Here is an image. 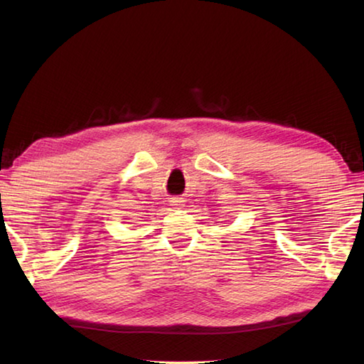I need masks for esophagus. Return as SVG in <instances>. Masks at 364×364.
<instances>
[{"mask_svg": "<svg viewBox=\"0 0 364 364\" xmlns=\"http://www.w3.org/2000/svg\"><path fill=\"white\" fill-rule=\"evenodd\" d=\"M170 203H172L173 206H181L183 205V200L178 198V197H173L172 200H170Z\"/></svg>", "mask_w": 364, "mask_h": 364, "instance_id": "1", "label": "esophagus"}]
</instances>
